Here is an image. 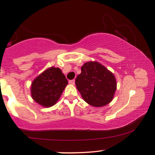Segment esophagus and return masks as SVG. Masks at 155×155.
<instances>
[{
    "label": "esophagus",
    "instance_id": "esophagus-1",
    "mask_svg": "<svg viewBox=\"0 0 155 155\" xmlns=\"http://www.w3.org/2000/svg\"><path fill=\"white\" fill-rule=\"evenodd\" d=\"M68 82H69V84H70L74 85V84H75V80H70V81H69Z\"/></svg>",
    "mask_w": 155,
    "mask_h": 155
}]
</instances>
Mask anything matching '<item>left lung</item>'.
<instances>
[{"label":"left lung","instance_id":"obj_1","mask_svg":"<svg viewBox=\"0 0 155 155\" xmlns=\"http://www.w3.org/2000/svg\"><path fill=\"white\" fill-rule=\"evenodd\" d=\"M76 85L83 100L94 107H102L111 102L117 90L113 73L97 61L84 64Z\"/></svg>","mask_w":155,"mask_h":155}]
</instances>
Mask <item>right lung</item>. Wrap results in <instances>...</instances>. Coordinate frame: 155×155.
I'll use <instances>...</instances> for the list:
<instances>
[{
  "instance_id": "1",
  "label": "right lung",
  "mask_w": 155,
  "mask_h": 155,
  "mask_svg": "<svg viewBox=\"0 0 155 155\" xmlns=\"http://www.w3.org/2000/svg\"><path fill=\"white\" fill-rule=\"evenodd\" d=\"M67 84L68 80L59 68H48L32 82V98L43 107H51L59 100Z\"/></svg>"
}]
</instances>
